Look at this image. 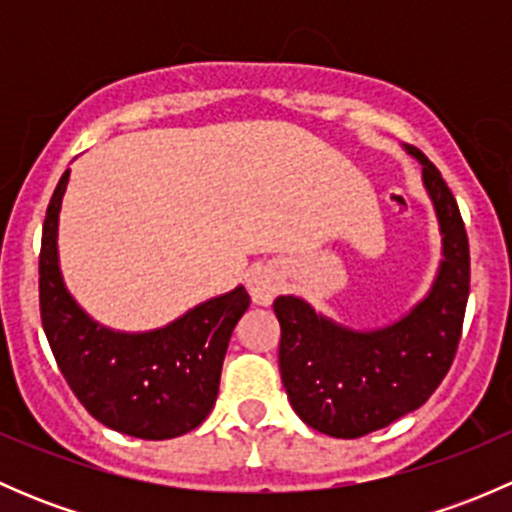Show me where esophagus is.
<instances>
[{
	"label": "esophagus",
	"mask_w": 512,
	"mask_h": 512,
	"mask_svg": "<svg viewBox=\"0 0 512 512\" xmlns=\"http://www.w3.org/2000/svg\"><path fill=\"white\" fill-rule=\"evenodd\" d=\"M280 287H282L280 275H277L275 267L270 265L252 267L250 275H247V292H250L252 302L260 304V307L272 304V299L277 297Z\"/></svg>",
	"instance_id": "1"
}]
</instances>
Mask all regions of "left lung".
Here are the masks:
<instances>
[{"label": "left lung", "instance_id": "obj_1", "mask_svg": "<svg viewBox=\"0 0 512 512\" xmlns=\"http://www.w3.org/2000/svg\"><path fill=\"white\" fill-rule=\"evenodd\" d=\"M421 165V183L441 232V262L431 287L399 319L361 329L280 294V374L294 414L314 431L359 438L428 401L451 369L471 287V255L461 210L436 165L404 146Z\"/></svg>", "mask_w": 512, "mask_h": 512}]
</instances>
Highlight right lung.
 <instances>
[{"label": "right lung", "instance_id": "right-lung-1", "mask_svg": "<svg viewBox=\"0 0 512 512\" xmlns=\"http://www.w3.org/2000/svg\"><path fill=\"white\" fill-rule=\"evenodd\" d=\"M69 175H61L46 208L39 257L41 324L56 364L103 426L143 441L183 436L213 411L227 344L250 294L237 285L148 332L101 324L76 302L61 272L59 215Z\"/></svg>", "mask_w": 512, "mask_h": 512}]
</instances>
